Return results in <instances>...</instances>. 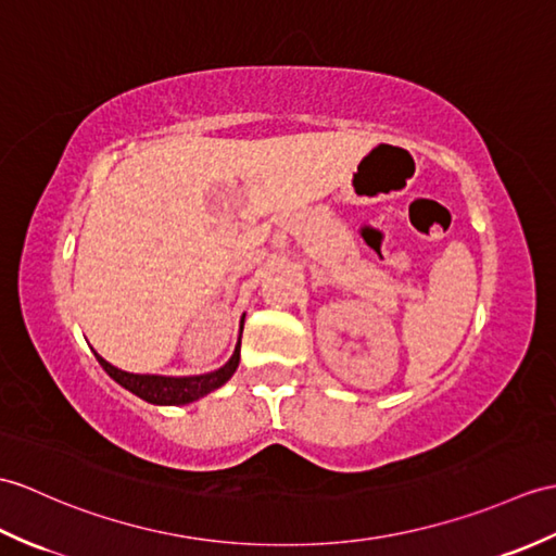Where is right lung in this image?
<instances>
[{
    "mask_svg": "<svg viewBox=\"0 0 556 556\" xmlns=\"http://www.w3.org/2000/svg\"><path fill=\"white\" fill-rule=\"evenodd\" d=\"M239 351H241V341L237 345L235 355H231L229 363L225 367H219L217 371L211 374H201V377H149V374H130V371H123L118 367L109 365L106 359L99 357L97 359L99 365L106 369L109 377L113 381H118L123 389L132 391L135 395H139L141 400H147V403L153 405H187L193 403V400H199L203 395H208L211 391L219 389L231 374L237 371L239 367Z\"/></svg>",
    "mask_w": 556,
    "mask_h": 556,
    "instance_id": "obj_1",
    "label": "right lung"
}]
</instances>
